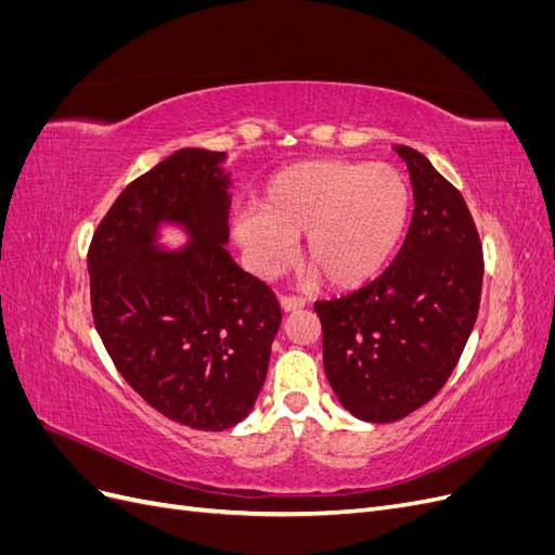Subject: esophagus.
Listing matches in <instances>:
<instances>
[{"instance_id":"obj_1","label":"esophagus","mask_w":555,"mask_h":555,"mask_svg":"<svg viewBox=\"0 0 555 555\" xmlns=\"http://www.w3.org/2000/svg\"><path fill=\"white\" fill-rule=\"evenodd\" d=\"M280 308L282 312H294V310L306 308V300L298 296H280Z\"/></svg>"}]
</instances>
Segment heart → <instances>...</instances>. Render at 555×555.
<instances>
[{
  "instance_id": "b5f03b06",
  "label": "heart",
  "mask_w": 555,
  "mask_h": 555,
  "mask_svg": "<svg viewBox=\"0 0 555 555\" xmlns=\"http://www.w3.org/2000/svg\"><path fill=\"white\" fill-rule=\"evenodd\" d=\"M410 210V184L396 166L298 162L266 182L259 208L233 217L231 236L261 278L284 271L304 236L308 271L324 287L357 289L391 261Z\"/></svg>"
}]
</instances>
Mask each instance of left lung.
<instances>
[{"label":"left lung","mask_w":555,"mask_h":555,"mask_svg":"<svg viewBox=\"0 0 555 555\" xmlns=\"http://www.w3.org/2000/svg\"><path fill=\"white\" fill-rule=\"evenodd\" d=\"M414 212L386 271L338 300H317L324 373L340 405L391 424L438 393L473 333L481 296V243L461 192L408 145Z\"/></svg>","instance_id":"left-lung-1"}]
</instances>
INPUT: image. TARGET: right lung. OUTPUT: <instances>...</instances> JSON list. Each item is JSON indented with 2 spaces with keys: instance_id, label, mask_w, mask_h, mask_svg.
Returning <instances> with one entry per match:
<instances>
[{
  "instance_id": "right-lung-1",
  "label": "right lung",
  "mask_w": 555,
  "mask_h": 555,
  "mask_svg": "<svg viewBox=\"0 0 555 555\" xmlns=\"http://www.w3.org/2000/svg\"><path fill=\"white\" fill-rule=\"evenodd\" d=\"M227 153L182 147L133 180L90 251L92 317L113 363L171 422L220 433L263 386L282 322L273 292L229 249ZM164 228L188 244L164 248Z\"/></svg>"
}]
</instances>
